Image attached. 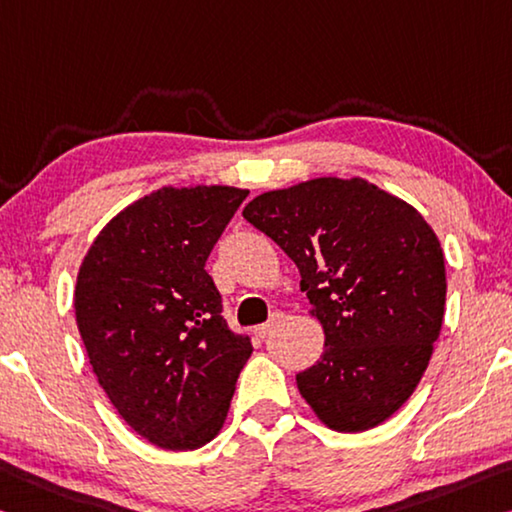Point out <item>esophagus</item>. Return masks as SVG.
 <instances>
[{"label": "esophagus", "instance_id": "esophagus-1", "mask_svg": "<svg viewBox=\"0 0 512 512\" xmlns=\"http://www.w3.org/2000/svg\"><path fill=\"white\" fill-rule=\"evenodd\" d=\"M282 321H285V314H282V312H275L269 321L262 323V326H259V328L255 330V332H257V337H262V339H264V337H269L275 328H280V326H282Z\"/></svg>", "mask_w": 512, "mask_h": 512}]
</instances>
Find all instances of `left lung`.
<instances>
[{"label": "left lung", "mask_w": 512, "mask_h": 512, "mask_svg": "<svg viewBox=\"0 0 512 512\" xmlns=\"http://www.w3.org/2000/svg\"><path fill=\"white\" fill-rule=\"evenodd\" d=\"M243 218L300 271L326 332L296 383L332 431L383 424L415 392L444 319V255L408 202L353 177H319L250 200Z\"/></svg>", "instance_id": "left-lung-1"}]
</instances>
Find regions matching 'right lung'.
<instances>
[{
	"label": "right lung",
	"mask_w": 512,
	"mask_h": 512,
	"mask_svg": "<svg viewBox=\"0 0 512 512\" xmlns=\"http://www.w3.org/2000/svg\"><path fill=\"white\" fill-rule=\"evenodd\" d=\"M234 186L150 193L111 218L81 262L77 328L113 408L168 451L212 442L253 353L205 271L246 200Z\"/></svg>",
	"instance_id": "1"
}]
</instances>
